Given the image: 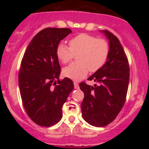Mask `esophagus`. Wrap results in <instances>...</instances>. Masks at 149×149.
I'll return each mask as SVG.
<instances>
[{
	"label": "esophagus",
	"mask_w": 149,
	"mask_h": 149,
	"mask_svg": "<svg viewBox=\"0 0 149 149\" xmlns=\"http://www.w3.org/2000/svg\"><path fill=\"white\" fill-rule=\"evenodd\" d=\"M73 84H74V88H76V89H77V88H79V84L77 83V82L74 81V82H73Z\"/></svg>",
	"instance_id": "obj_1"
}]
</instances>
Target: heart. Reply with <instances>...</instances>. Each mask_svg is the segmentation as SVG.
Listing matches in <instances>:
<instances>
[{
	"instance_id": "b5f03b06",
	"label": "heart",
	"mask_w": 149,
	"mask_h": 149,
	"mask_svg": "<svg viewBox=\"0 0 149 149\" xmlns=\"http://www.w3.org/2000/svg\"><path fill=\"white\" fill-rule=\"evenodd\" d=\"M109 47L103 39H97L87 34H80L69 41V47L60 44L56 55L62 63L70 62L76 55L77 62L66 66L63 70L65 77L79 81L90 72L97 71L104 65L108 58Z\"/></svg>"
}]
</instances>
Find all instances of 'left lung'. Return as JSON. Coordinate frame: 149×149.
<instances>
[{
  "mask_svg": "<svg viewBox=\"0 0 149 149\" xmlns=\"http://www.w3.org/2000/svg\"><path fill=\"white\" fill-rule=\"evenodd\" d=\"M101 32L109 40V55L104 65L88 78L100 84H79L84 93L82 116L96 127L107 125L118 116L125 102L130 76L128 61L119 40L109 31Z\"/></svg>",
  "mask_w": 149,
  "mask_h": 149,
  "instance_id": "8db88e82",
  "label": "left lung"
}]
</instances>
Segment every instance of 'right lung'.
<instances>
[{
    "label": "right lung",
    "instance_id": "obj_1",
    "mask_svg": "<svg viewBox=\"0 0 149 149\" xmlns=\"http://www.w3.org/2000/svg\"><path fill=\"white\" fill-rule=\"evenodd\" d=\"M71 32L68 28L44 29L33 37L22 61L19 85L22 102L30 119L42 127L61 120L63 106L74 88L68 78L60 81L56 55L60 42Z\"/></svg>",
    "mask_w": 149,
    "mask_h": 149
}]
</instances>
